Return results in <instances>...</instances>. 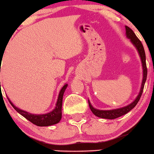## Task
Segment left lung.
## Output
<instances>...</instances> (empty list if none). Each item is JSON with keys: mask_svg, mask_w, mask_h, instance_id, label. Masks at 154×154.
Listing matches in <instances>:
<instances>
[{"mask_svg": "<svg viewBox=\"0 0 154 154\" xmlns=\"http://www.w3.org/2000/svg\"><path fill=\"white\" fill-rule=\"evenodd\" d=\"M125 35L128 39H130L131 42L134 45V47L136 48L137 51H138V54L140 55V59H141L142 62V67H143V81H142V84L141 87H140V92H139L138 95H137L135 100H134L132 103H131L128 105L125 106L124 107H121V108L119 109H111V110H100V109H97L94 108L92 106V105L91 104L90 101L88 100L89 102V106H90V108L91 111H92V113L95 115V116L100 117V118H104V119H109V120H113V119L117 118L119 117H121L123 115H125L126 113H128V112H130L131 110L133 108H134L135 106L137 105L138 101L140 100V97H141L142 93L143 92V88L144 85H145V81L147 79V73H148V70H147V67H146V62H145V50H144V48L142 42H140V39L137 38V37L135 35V34L134 33V31L130 29L129 27L125 26Z\"/></svg>", "mask_w": 154, "mask_h": 154, "instance_id": "left-lung-1", "label": "left lung"}]
</instances>
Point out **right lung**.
<instances>
[{
    "mask_svg": "<svg viewBox=\"0 0 154 154\" xmlns=\"http://www.w3.org/2000/svg\"><path fill=\"white\" fill-rule=\"evenodd\" d=\"M67 87V84H65L61 89L59 92V96L57 103H56L55 108L51 112H48L46 114H41V115H36V114H31L26 111L22 110L20 109L17 108V106L12 103L7 97L9 100V103L12 106L13 108L19 114H20L22 116H23L25 118L27 119L28 120L31 122L32 123L35 124L37 126H49V125H54L59 123L62 119V99H63V95L64 91Z\"/></svg>",
    "mask_w": 154,
    "mask_h": 154,
    "instance_id": "1",
    "label": "right lung"
}]
</instances>
